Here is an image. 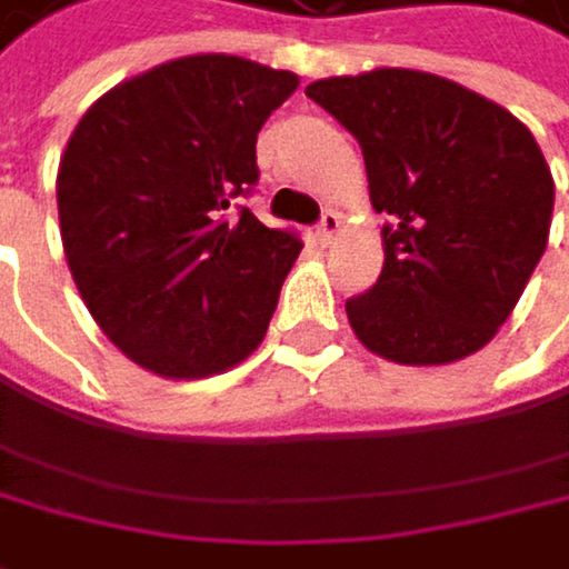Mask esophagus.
<instances>
[{"label":"esophagus","mask_w":569,"mask_h":569,"mask_svg":"<svg viewBox=\"0 0 569 569\" xmlns=\"http://www.w3.org/2000/svg\"><path fill=\"white\" fill-rule=\"evenodd\" d=\"M337 229H340V216L333 212V209H327L323 216H320V222H317V242L320 246H330L333 242V236H337Z\"/></svg>","instance_id":"34e87169"}]
</instances>
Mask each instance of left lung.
<instances>
[{
    "label": "left lung",
    "instance_id": "1",
    "mask_svg": "<svg viewBox=\"0 0 569 569\" xmlns=\"http://www.w3.org/2000/svg\"><path fill=\"white\" fill-rule=\"evenodd\" d=\"M307 97L357 138L385 266L347 300L363 347L398 363H449L506 323L550 236L553 178L499 103L418 70L330 77Z\"/></svg>",
    "mask_w": 569,
    "mask_h": 569
}]
</instances>
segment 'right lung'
<instances>
[{
  "instance_id": "right-lung-1",
  "label": "right lung",
  "mask_w": 569,
  "mask_h": 569,
  "mask_svg": "<svg viewBox=\"0 0 569 569\" xmlns=\"http://www.w3.org/2000/svg\"><path fill=\"white\" fill-rule=\"evenodd\" d=\"M290 70L206 53L103 93L60 158V236L100 330L141 368L209 378L249 357L303 242L242 198Z\"/></svg>"
}]
</instances>
